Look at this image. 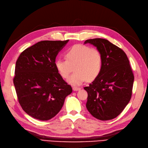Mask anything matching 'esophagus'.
I'll return each instance as SVG.
<instances>
[{"mask_svg": "<svg viewBox=\"0 0 148 148\" xmlns=\"http://www.w3.org/2000/svg\"><path fill=\"white\" fill-rule=\"evenodd\" d=\"M73 89L74 91H78V90H80V87H74Z\"/></svg>", "mask_w": 148, "mask_h": 148, "instance_id": "obj_1", "label": "esophagus"}]
</instances>
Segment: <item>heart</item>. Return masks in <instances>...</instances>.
I'll return each instance as SVG.
<instances>
[{
  "label": "heart",
  "instance_id": "heart-1",
  "mask_svg": "<svg viewBox=\"0 0 148 148\" xmlns=\"http://www.w3.org/2000/svg\"><path fill=\"white\" fill-rule=\"evenodd\" d=\"M65 57L66 60H56L55 67L64 79H67L74 69L75 72L68 80L71 84L80 85L86 79L92 80L97 78L101 73L103 58L97 49L75 45L66 52Z\"/></svg>",
  "mask_w": 148,
  "mask_h": 148
}]
</instances>
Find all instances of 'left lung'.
<instances>
[{
    "label": "left lung",
    "mask_w": 148,
    "mask_h": 148,
    "mask_svg": "<svg viewBox=\"0 0 148 148\" xmlns=\"http://www.w3.org/2000/svg\"><path fill=\"white\" fill-rule=\"evenodd\" d=\"M101 52L103 63L101 73L84 89L88 93L86 107L99 120L116 118L129 103L134 75L127 55L121 48L104 39L85 40Z\"/></svg>",
    "instance_id": "obj_1"
}]
</instances>
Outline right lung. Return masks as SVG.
I'll list each match as a JSON object with an SVG mask.
<instances>
[{"label":"right lung","mask_w":148,"mask_h":148,"mask_svg":"<svg viewBox=\"0 0 148 148\" xmlns=\"http://www.w3.org/2000/svg\"><path fill=\"white\" fill-rule=\"evenodd\" d=\"M68 41L39 42L24 50L16 62L13 84L18 102L33 118L40 121L53 118L73 92L55 64L57 55Z\"/></svg>","instance_id":"add662e5"}]
</instances>
